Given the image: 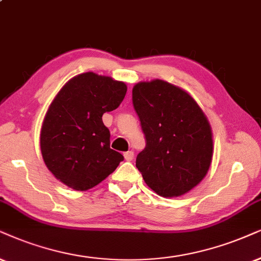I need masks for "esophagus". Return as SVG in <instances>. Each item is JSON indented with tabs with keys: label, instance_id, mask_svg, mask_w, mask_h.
<instances>
[{
	"label": "esophagus",
	"instance_id": "34e87169",
	"mask_svg": "<svg viewBox=\"0 0 261 261\" xmlns=\"http://www.w3.org/2000/svg\"><path fill=\"white\" fill-rule=\"evenodd\" d=\"M134 151H126V153H125L124 154V158H125V160H126V161H131V160H133L134 159Z\"/></svg>",
	"mask_w": 261,
	"mask_h": 261
}]
</instances>
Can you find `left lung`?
<instances>
[{
  "label": "left lung",
  "instance_id": "8db88e82",
  "mask_svg": "<svg viewBox=\"0 0 261 261\" xmlns=\"http://www.w3.org/2000/svg\"><path fill=\"white\" fill-rule=\"evenodd\" d=\"M133 102L147 141L136 158L144 182L163 197L184 195L206 177L212 163L206 114L189 92L161 79L135 84Z\"/></svg>",
  "mask_w": 261,
  "mask_h": 261
}]
</instances>
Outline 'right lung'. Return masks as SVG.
I'll list each match as a JSON object with an SVG mask.
<instances>
[{
	"mask_svg": "<svg viewBox=\"0 0 261 261\" xmlns=\"http://www.w3.org/2000/svg\"><path fill=\"white\" fill-rule=\"evenodd\" d=\"M127 87L107 75L85 72L60 89L45 113L41 151L53 176L73 190L96 187L124 156L110 147L102 115L124 100Z\"/></svg>",
	"mask_w": 261,
	"mask_h": 261,
	"instance_id": "right-lung-1",
	"label": "right lung"
}]
</instances>
